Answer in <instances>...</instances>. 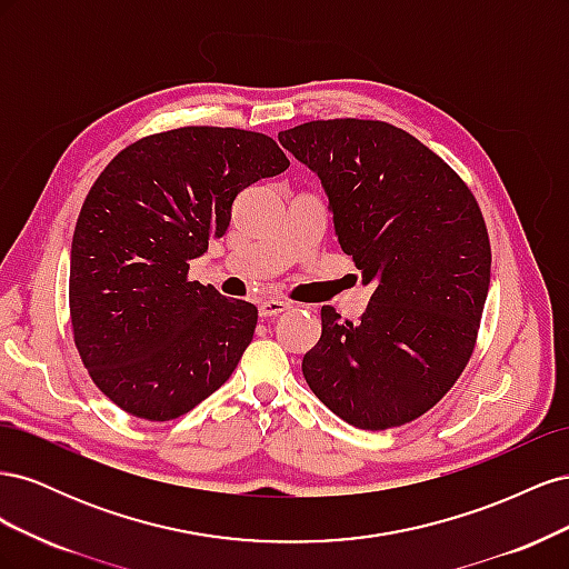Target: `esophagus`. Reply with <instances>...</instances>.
<instances>
[{
	"label": "esophagus",
	"mask_w": 569,
	"mask_h": 569,
	"mask_svg": "<svg viewBox=\"0 0 569 569\" xmlns=\"http://www.w3.org/2000/svg\"><path fill=\"white\" fill-rule=\"evenodd\" d=\"M291 303L287 301H280V299H268V301H261V306H258V316L261 318H272V316H280L284 311H289Z\"/></svg>",
	"instance_id": "1"
}]
</instances>
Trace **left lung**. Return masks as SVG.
I'll use <instances>...</instances> for the list:
<instances>
[{"instance_id": "left-lung-1", "label": "left lung", "mask_w": 569, "mask_h": 569, "mask_svg": "<svg viewBox=\"0 0 569 569\" xmlns=\"http://www.w3.org/2000/svg\"><path fill=\"white\" fill-rule=\"evenodd\" d=\"M320 178L341 251L375 291L360 322L322 306L303 377L360 429L420 418L468 366L489 295L491 247L456 170L382 120H311L278 134Z\"/></svg>"}]
</instances>
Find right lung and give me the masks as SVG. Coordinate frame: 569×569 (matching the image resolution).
I'll return each instance as SVG.
<instances>
[{
  "label": "right lung",
  "mask_w": 569,
  "mask_h": 569,
  "mask_svg": "<svg viewBox=\"0 0 569 569\" xmlns=\"http://www.w3.org/2000/svg\"><path fill=\"white\" fill-rule=\"evenodd\" d=\"M289 159L268 134L178 128L126 147L84 199L71 244V322L94 385L134 418L184 416L228 382L258 311L187 280L228 232L237 194Z\"/></svg>",
  "instance_id": "add662e5"
}]
</instances>
